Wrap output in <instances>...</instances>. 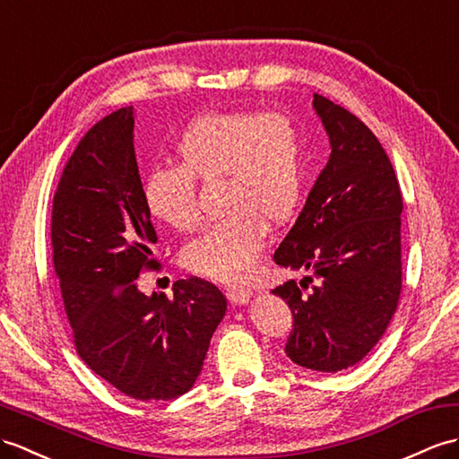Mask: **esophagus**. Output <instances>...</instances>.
<instances>
[{"label": "esophagus", "instance_id": "obj_1", "mask_svg": "<svg viewBox=\"0 0 459 459\" xmlns=\"http://www.w3.org/2000/svg\"><path fill=\"white\" fill-rule=\"evenodd\" d=\"M226 296L231 301V304L241 306V304H247L249 298H251V290L245 288V286H228L226 288Z\"/></svg>", "mask_w": 459, "mask_h": 459}]
</instances>
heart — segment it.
<instances>
[{"label": "heart", "mask_w": 459, "mask_h": 459, "mask_svg": "<svg viewBox=\"0 0 459 459\" xmlns=\"http://www.w3.org/2000/svg\"><path fill=\"white\" fill-rule=\"evenodd\" d=\"M178 165L158 167L142 186L143 206L163 226L195 231L203 221L196 178H221L228 212L183 251V263L214 281H243L271 226L296 214L306 188V143L278 113H212L195 118L175 143Z\"/></svg>", "instance_id": "obj_1"}]
</instances>
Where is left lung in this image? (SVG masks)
Here are the masks:
<instances>
[{"instance_id":"left-lung-1","label":"left lung","mask_w":459,"mask_h":459,"mask_svg":"<svg viewBox=\"0 0 459 459\" xmlns=\"http://www.w3.org/2000/svg\"><path fill=\"white\" fill-rule=\"evenodd\" d=\"M314 108L331 155L274 251L276 264L314 276L273 294L292 309L288 359L307 370L341 372L374 349L397 309L403 196L385 150L359 117L317 93Z\"/></svg>"}]
</instances>
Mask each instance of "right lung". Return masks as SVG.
<instances>
[{"instance_id": "right-lung-1", "label": "right lung", "mask_w": 459, "mask_h": 459, "mask_svg": "<svg viewBox=\"0 0 459 459\" xmlns=\"http://www.w3.org/2000/svg\"><path fill=\"white\" fill-rule=\"evenodd\" d=\"M134 153V108L89 130L64 167L52 203V261L75 351L138 401L186 394L203 370L228 301L203 278L145 296L136 278L158 268Z\"/></svg>"}]
</instances>
